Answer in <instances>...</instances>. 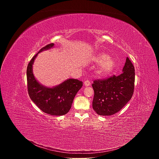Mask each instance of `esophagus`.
Masks as SVG:
<instances>
[{"instance_id": "34e87169", "label": "esophagus", "mask_w": 159, "mask_h": 159, "mask_svg": "<svg viewBox=\"0 0 159 159\" xmlns=\"http://www.w3.org/2000/svg\"><path fill=\"white\" fill-rule=\"evenodd\" d=\"M84 84L85 86H89L90 83V81L89 80H86L85 82H84Z\"/></svg>"}]
</instances>
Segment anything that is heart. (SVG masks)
Returning <instances> with one entry per match:
<instances>
[{"mask_svg": "<svg viewBox=\"0 0 159 159\" xmlns=\"http://www.w3.org/2000/svg\"><path fill=\"white\" fill-rule=\"evenodd\" d=\"M94 60L96 62H101L99 65V72L102 75L109 74L115 66V62L113 59L104 53L98 55Z\"/></svg>", "mask_w": 159, "mask_h": 159, "instance_id": "obj_1", "label": "heart"}]
</instances>
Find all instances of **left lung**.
Returning a JSON list of instances; mask_svg holds the SVG:
<instances>
[{
    "mask_svg": "<svg viewBox=\"0 0 159 159\" xmlns=\"http://www.w3.org/2000/svg\"><path fill=\"white\" fill-rule=\"evenodd\" d=\"M123 73L94 80L93 107L98 115L109 116L120 111L131 99L134 87V67L126 58Z\"/></svg>",
    "mask_w": 159,
    "mask_h": 159,
    "instance_id": "left-lung-1",
    "label": "left lung"
}]
</instances>
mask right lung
I'll list each match as a JSON object with an SVG mask.
<instances>
[{
    "label": "right lung",
    "mask_w": 159,
    "mask_h": 159,
    "mask_svg": "<svg viewBox=\"0 0 159 159\" xmlns=\"http://www.w3.org/2000/svg\"><path fill=\"white\" fill-rule=\"evenodd\" d=\"M54 46L53 43L43 47L29 62L27 67L28 91L31 99L44 112L50 115L61 116L69 111L74 99L82 87V82L70 79L58 86L48 88L41 85L34 78L33 64L38 54Z\"/></svg>",
    "instance_id": "add662e5"
}]
</instances>
